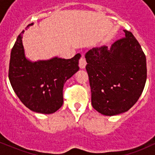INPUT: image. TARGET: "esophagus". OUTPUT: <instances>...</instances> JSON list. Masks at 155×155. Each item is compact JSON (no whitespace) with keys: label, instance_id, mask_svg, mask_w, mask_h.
<instances>
[{"label":"esophagus","instance_id":"34e87169","mask_svg":"<svg viewBox=\"0 0 155 155\" xmlns=\"http://www.w3.org/2000/svg\"><path fill=\"white\" fill-rule=\"evenodd\" d=\"M86 64H87V62H86L85 58H84V56H82V57H81L80 61H79V67H80V68H81V69H84V68H85Z\"/></svg>","mask_w":155,"mask_h":155}]
</instances>
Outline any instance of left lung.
Returning a JSON list of instances; mask_svg holds the SVG:
<instances>
[{
	"instance_id": "left-lung-1",
	"label": "left lung",
	"mask_w": 155,
	"mask_h": 155,
	"mask_svg": "<svg viewBox=\"0 0 155 155\" xmlns=\"http://www.w3.org/2000/svg\"><path fill=\"white\" fill-rule=\"evenodd\" d=\"M85 53L93 108L105 116L125 113L137 102L147 80L146 57L132 32Z\"/></svg>"
}]
</instances>
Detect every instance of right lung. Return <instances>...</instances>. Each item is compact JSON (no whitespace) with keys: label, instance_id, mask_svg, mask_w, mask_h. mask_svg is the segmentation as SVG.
<instances>
[{"label":"right lung","instance_id":"add662e5","mask_svg":"<svg viewBox=\"0 0 155 155\" xmlns=\"http://www.w3.org/2000/svg\"><path fill=\"white\" fill-rule=\"evenodd\" d=\"M33 25L29 24L25 29ZM23 33L24 31L18 36L11 53L9 81L16 95L30 110L51 114L62 106L64 85L79 71L81 56L78 53L68 60L54 57L32 61L25 57Z\"/></svg>","mask_w":155,"mask_h":155}]
</instances>
